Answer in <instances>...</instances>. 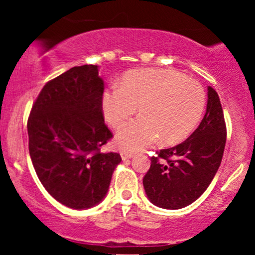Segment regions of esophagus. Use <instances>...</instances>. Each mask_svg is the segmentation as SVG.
I'll use <instances>...</instances> for the list:
<instances>
[{
	"mask_svg": "<svg viewBox=\"0 0 255 255\" xmlns=\"http://www.w3.org/2000/svg\"><path fill=\"white\" fill-rule=\"evenodd\" d=\"M121 157H122V159L124 160H128V159H130L131 157H133V154L131 153H129V152H121Z\"/></svg>",
	"mask_w": 255,
	"mask_h": 255,
	"instance_id": "1",
	"label": "esophagus"
}]
</instances>
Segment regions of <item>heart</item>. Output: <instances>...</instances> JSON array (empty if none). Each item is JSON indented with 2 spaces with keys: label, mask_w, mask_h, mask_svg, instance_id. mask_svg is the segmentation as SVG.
<instances>
[{
  "label": "heart",
  "mask_w": 255,
  "mask_h": 255,
  "mask_svg": "<svg viewBox=\"0 0 255 255\" xmlns=\"http://www.w3.org/2000/svg\"><path fill=\"white\" fill-rule=\"evenodd\" d=\"M139 107V118L122 127L116 144L137 152L158 140L174 145L186 139L200 121L205 91L194 79L169 69L142 68L127 72L119 86L103 93L102 109L111 127L120 128Z\"/></svg>",
  "instance_id": "1"
}]
</instances>
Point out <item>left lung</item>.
I'll use <instances>...</instances> for the list:
<instances>
[{
	"label": "left lung",
	"mask_w": 255,
	"mask_h": 255,
	"mask_svg": "<svg viewBox=\"0 0 255 255\" xmlns=\"http://www.w3.org/2000/svg\"><path fill=\"white\" fill-rule=\"evenodd\" d=\"M227 141L223 109L218 93L207 86L206 113L188 139L151 158L145 175V193L160 209L178 210L194 203L215 177Z\"/></svg>",
	"instance_id": "obj_1"
}]
</instances>
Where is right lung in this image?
<instances>
[{
	"instance_id": "obj_1",
	"label": "right lung",
	"mask_w": 255,
	"mask_h": 255,
	"mask_svg": "<svg viewBox=\"0 0 255 255\" xmlns=\"http://www.w3.org/2000/svg\"><path fill=\"white\" fill-rule=\"evenodd\" d=\"M98 72V66L84 64L49 81L27 122L38 178L52 198L74 210L101 203L121 163L119 153L101 152L113 134L104 124V81Z\"/></svg>"
}]
</instances>
